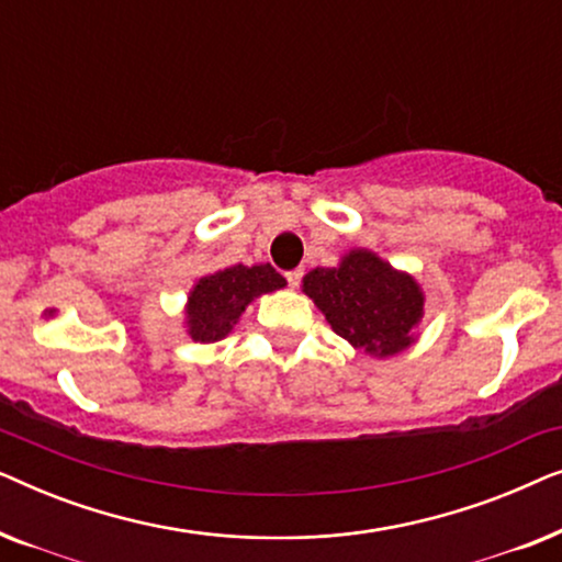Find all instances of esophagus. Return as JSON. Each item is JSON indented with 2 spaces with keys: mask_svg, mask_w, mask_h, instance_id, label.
Returning <instances> with one entry per match:
<instances>
[{
  "mask_svg": "<svg viewBox=\"0 0 562 562\" xmlns=\"http://www.w3.org/2000/svg\"><path fill=\"white\" fill-rule=\"evenodd\" d=\"M286 281H289L291 289H296L299 283H302V271H289L286 273Z\"/></svg>",
  "mask_w": 562,
  "mask_h": 562,
  "instance_id": "34e87169",
  "label": "esophagus"
}]
</instances>
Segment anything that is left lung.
Returning <instances> with one entry per match:
<instances>
[{
	"label": "left lung",
	"mask_w": 562,
	"mask_h": 562,
	"mask_svg": "<svg viewBox=\"0 0 562 562\" xmlns=\"http://www.w3.org/2000/svg\"><path fill=\"white\" fill-rule=\"evenodd\" d=\"M304 294L337 335L373 356L404 350L425 304L412 276L368 250H352L337 268H314L304 276Z\"/></svg>",
	"instance_id": "left-lung-1"
}]
</instances>
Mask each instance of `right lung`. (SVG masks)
I'll return each mask as SVG.
<instances>
[{
  "label": "right lung",
  "mask_w": 562,
  "mask_h": 562,
  "mask_svg": "<svg viewBox=\"0 0 562 562\" xmlns=\"http://www.w3.org/2000/svg\"><path fill=\"white\" fill-rule=\"evenodd\" d=\"M286 279L271 266H233L204 276L189 296V335L199 342L222 340L252 299L283 289Z\"/></svg>",
  "instance_id": "right-lung-1"
}]
</instances>
